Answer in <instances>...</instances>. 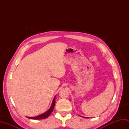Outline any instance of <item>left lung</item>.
Instances as JSON below:
<instances>
[{
  "label": "left lung",
  "mask_w": 129,
  "mask_h": 129,
  "mask_svg": "<svg viewBox=\"0 0 129 129\" xmlns=\"http://www.w3.org/2000/svg\"><path fill=\"white\" fill-rule=\"evenodd\" d=\"M85 118H89V117H85Z\"/></svg>",
  "instance_id": "1"
}]
</instances>
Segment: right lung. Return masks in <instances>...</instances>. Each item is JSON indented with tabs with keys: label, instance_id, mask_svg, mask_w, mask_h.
<instances>
[{
	"label": "right lung",
	"instance_id": "obj_1",
	"mask_svg": "<svg viewBox=\"0 0 129 129\" xmlns=\"http://www.w3.org/2000/svg\"><path fill=\"white\" fill-rule=\"evenodd\" d=\"M55 96L54 97V99L53 100V103H52L51 105L50 106V109H49V110L46 112V113H44L42 115H40L39 116H35V117H28L29 119H35V120H40V119H45L46 117H48L51 114V113L53 111V109L54 108L55 106Z\"/></svg>",
	"mask_w": 129,
	"mask_h": 129
}]
</instances>
